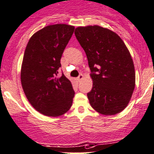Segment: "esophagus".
<instances>
[{
  "instance_id": "1",
  "label": "esophagus",
  "mask_w": 154,
  "mask_h": 154,
  "mask_svg": "<svg viewBox=\"0 0 154 154\" xmlns=\"http://www.w3.org/2000/svg\"><path fill=\"white\" fill-rule=\"evenodd\" d=\"M83 78H84V75H83V74H80V75L78 76V77L77 78V80L78 82H80V80H83Z\"/></svg>"
}]
</instances>
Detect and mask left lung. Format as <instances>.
<instances>
[{"label":"left lung","instance_id":"8db88e82","mask_svg":"<svg viewBox=\"0 0 154 154\" xmlns=\"http://www.w3.org/2000/svg\"><path fill=\"white\" fill-rule=\"evenodd\" d=\"M85 51L93 87L87 94L91 106L103 115L124 110L135 87V70L131 54L112 30L97 25L78 27L74 31Z\"/></svg>","mask_w":154,"mask_h":154}]
</instances>
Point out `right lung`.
<instances>
[{
  "mask_svg": "<svg viewBox=\"0 0 154 154\" xmlns=\"http://www.w3.org/2000/svg\"><path fill=\"white\" fill-rule=\"evenodd\" d=\"M74 26L58 23L44 27L29 40L22 62L20 80L33 107L48 117H58L70 110L74 91L62 74L60 59L74 33Z\"/></svg>",
  "mask_w": 154,
  "mask_h": 154,
  "instance_id": "1",
  "label": "right lung"
}]
</instances>
